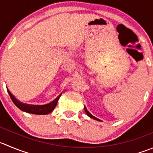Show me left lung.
<instances>
[{
	"mask_svg": "<svg viewBox=\"0 0 153 153\" xmlns=\"http://www.w3.org/2000/svg\"><path fill=\"white\" fill-rule=\"evenodd\" d=\"M84 111H85V112L87 113V116H89L90 117V118H93V119H94V120H98V121H101V120H99V119H98V118H96V117H95L94 116H93V115H92L91 114H90V112H89L88 111H87V108H86V107H84Z\"/></svg>",
	"mask_w": 153,
	"mask_h": 153,
	"instance_id": "8db88e82",
	"label": "left lung"
}]
</instances>
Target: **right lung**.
<instances>
[{"label": "right lung", "mask_w": 153, "mask_h": 153, "mask_svg": "<svg viewBox=\"0 0 153 153\" xmlns=\"http://www.w3.org/2000/svg\"><path fill=\"white\" fill-rule=\"evenodd\" d=\"M7 89V92H8L9 95H10V98H11L12 101L13 102V103L18 107L20 110H22V111H25V112L29 113V114H39V115H45V114H48L54 109V108L57 105V102L59 100V98L61 96V94L59 95L54 101L51 102V103H48L47 105H28V104H25L22 103V102H19L11 93L9 90L8 88Z\"/></svg>", "instance_id": "right-lung-1"}]
</instances>
